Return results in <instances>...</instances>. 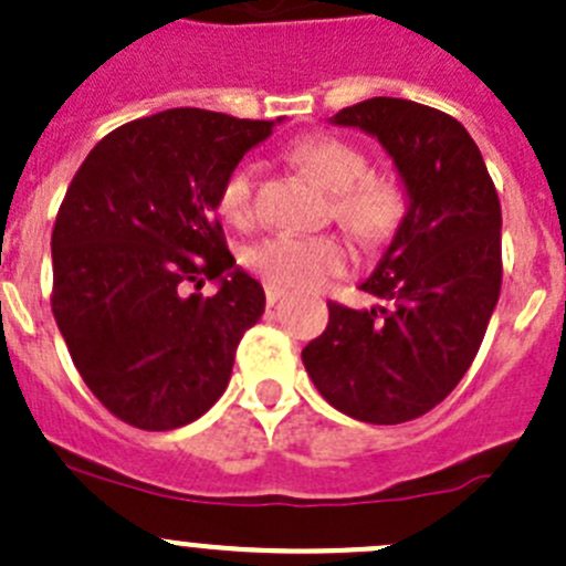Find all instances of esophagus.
<instances>
[{
  "mask_svg": "<svg viewBox=\"0 0 566 566\" xmlns=\"http://www.w3.org/2000/svg\"><path fill=\"white\" fill-rule=\"evenodd\" d=\"M264 294H266V305H275V302L281 300V296L285 294V291H283V289H277V285H270V283H266V285H264Z\"/></svg>",
  "mask_w": 566,
  "mask_h": 566,
  "instance_id": "34e87169",
  "label": "esophagus"
}]
</instances>
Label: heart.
<instances>
[{"mask_svg":"<svg viewBox=\"0 0 566 566\" xmlns=\"http://www.w3.org/2000/svg\"><path fill=\"white\" fill-rule=\"evenodd\" d=\"M291 156L322 187L333 192V214L360 242L382 244L394 237L410 211L405 184L385 172H368V156L352 143L329 134L305 137L291 148ZM255 178L259 161L242 159L233 165L217 189V209L231 226H250L255 214ZM244 266L261 281L277 289L311 291L349 270L352 253L338 237H296L272 233L250 244L242 255Z\"/></svg>","mask_w":566,"mask_h":566,"instance_id":"1","label":"heart"}]
</instances>
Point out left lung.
<instances>
[{
	"label": "left lung",
	"mask_w": 566,
	"mask_h": 566,
	"mask_svg": "<svg viewBox=\"0 0 566 566\" xmlns=\"http://www.w3.org/2000/svg\"><path fill=\"white\" fill-rule=\"evenodd\" d=\"M333 123L382 143L410 211L360 283L390 307L327 302V327L302 363L335 410L390 427L427 416L471 368L501 294V200L471 134L434 106L379 95Z\"/></svg>",
	"instance_id": "obj_1"
}]
</instances>
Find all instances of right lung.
Instances as JSON below:
<instances>
[{"label":"right lung","instance_id":"obj_1","mask_svg":"<svg viewBox=\"0 0 566 566\" xmlns=\"http://www.w3.org/2000/svg\"><path fill=\"white\" fill-rule=\"evenodd\" d=\"M272 126L192 106L123 123L60 203L52 313L87 388L128 427L167 432L203 416L264 313L214 209L226 172ZM214 276L221 291L198 295Z\"/></svg>","mask_w":566,"mask_h":566}]
</instances>
